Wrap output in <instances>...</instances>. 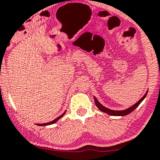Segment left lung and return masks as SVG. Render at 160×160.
Here are the masks:
<instances>
[{
  "label": "left lung",
  "mask_w": 160,
  "mask_h": 160,
  "mask_svg": "<svg viewBox=\"0 0 160 160\" xmlns=\"http://www.w3.org/2000/svg\"><path fill=\"white\" fill-rule=\"evenodd\" d=\"M146 95H147V92L145 93V96H144L143 97H142V99H141L140 100L138 101V102H136V103L134 104V105L132 106V107H131L130 108L127 109V110H121V111H117V110H110V109H107V107H104L103 106L101 105V104L99 102V101H98L97 99H96L95 97H94V99H95V102H96V107H97L98 108H99V110H100L101 111L104 112V113H108L109 115H111V116H125V115H128V114H129V113H132V112L134 110H135V109L137 108L138 107L139 104H140L141 102H142V101L143 100V99L145 98Z\"/></svg>",
  "instance_id": "1"
}]
</instances>
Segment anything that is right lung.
Listing matches in <instances>:
<instances>
[{"mask_svg":"<svg viewBox=\"0 0 160 160\" xmlns=\"http://www.w3.org/2000/svg\"><path fill=\"white\" fill-rule=\"evenodd\" d=\"M65 113H66V112H64V113H63V114H61V116H60V117H58V118H56V119H55V120H53V121H50V122H48V123H45V124H38L37 125H39V126H46V125H50V124H54V123H56L57 121H58V120L60 119V118H62V117L64 116V114H65Z\"/></svg>","mask_w":160,"mask_h":160,"instance_id":"1","label":"right lung"}]
</instances>
